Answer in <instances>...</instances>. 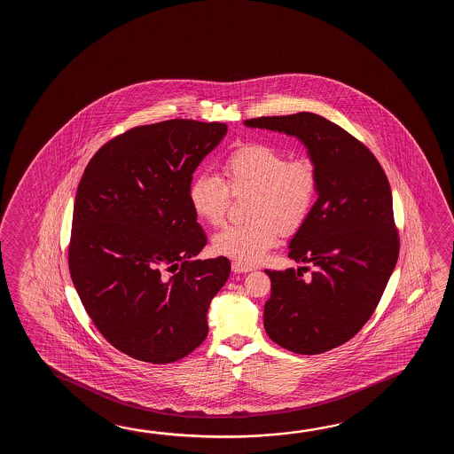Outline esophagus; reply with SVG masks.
I'll list each match as a JSON object with an SVG mask.
<instances>
[{"label": "esophagus", "instance_id": "1", "mask_svg": "<svg viewBox=\"0 0 454 454\" xmlns=\"http://www.w3.org/2000/svg\"><path fill=\"white\" fill-rule=\"evenodd\" d=\"M251 270H253L251 266L243 264L240 261H233V262H231V270L237 272V274H240V272H250Z\"/></svg>", "mask_w": 454, "mask_h": 454}]
</instances>
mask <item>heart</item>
I'll return each instance as SVG.
<instances>
[{
  "instance_id": "b5f03b06",
  "label": "heart",
  "mask_w": 454,
  "mask_h": 454,
  "mask_svg": "<svg viewBox=\"0 0 454 454\" xmlns=\"http://www.w3.org/2000/svg\"><path fill=\"white\" fill-rule=\"evenodd\" d=\"M223 178L211 172L194 175L188 184L193 213L209 225L225 221L231 193L251 192L247 214L250 221L231 223L214 235L215 253L254 264L280 240L307 221L318 194L317 164L305 155L289 157L264 143L235 147L223 157Z\"/></svg>"
}]
</instances>
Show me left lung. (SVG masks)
Here are the masks:
<instances>
[{
  "label": "left lung",
  "instance_id": "left-lung-1",
  "mask_svg": "<svg viewBox=\"0 0 454 454\" xmlns=\"http://www.w3.org/2000/svg\"><path fill=\"white\" fill-rule=\"evenodd\" d=\"M245 123L297 136L318 168V200L289 251L317 270L303 279L301 270H264V329L295 354L328 352L364 328L395 270L399 231L387 176L367 145L325 116L300 112Z\"/></svg>",
  "mask_w": 454,
  "mask_h": 454
}]
</instances>
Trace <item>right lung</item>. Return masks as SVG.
<instances>
[{"label":"right lung","mask_w":454,"mask_h":454,"mask_svg":"<svg viewBox=\"0 0 454 454\" xmlns=\"http://www.w3.org/2000/svg\"><path fill=\"white\" fill-rule=\"evenodd\" d=\"M225 123L167 120L115 136L77 184L71 279L98 333L149 364L186 357L207 336V309L231 261L194 260L207 237L188 184Z\"/></svg>","instance_id":"obj_1"}]
</instances>
